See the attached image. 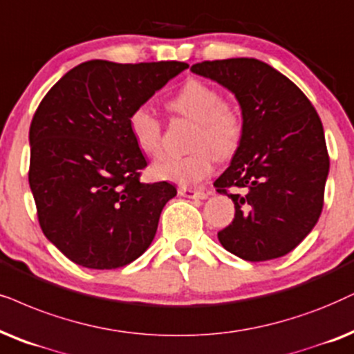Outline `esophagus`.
Instances as JSON below:
<instances>
[{"label": "esophagus", "instance_id": "esophagus-1", "mask_svg": "<svg viewBox=\"0 0 354 354\" xmlns=\"http://www.w3.org/2000/svg\"><path fill=\"white\" fill-rule=\"evenodd\" d=\"M178 195L185 196V198H196V200L206 198V194L203 190H192V188H185V187L178 188Z\"/></svg>", "mask_w": 354, "mask_h": 354}]
</instances>
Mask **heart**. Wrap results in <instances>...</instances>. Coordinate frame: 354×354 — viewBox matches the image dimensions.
I'll list each match as a JSON object with an SVG mask.
<instances>
[{"label":"heart","mask_w":354,"mask_h":354,"mask_svg":"<svg viewBox=\"0 0 354 354\" xmlns=\"http://www.w3.org/2000/svg\"><path fill=\"white\" fill-rule=\"evenodd\" d=\"M178 115L195 122L192 130V153L182 158H162L154 162L153 176L178 185L205 180L213 172L214 155L231 158L244 136V117L236 104L223 100L216 87L190 80L169 100ZM128 127L141 153L156 158L162 151V123L146 105L136 107L128 117Z\"/></svg>","instance_id":"1"}]
</instances>
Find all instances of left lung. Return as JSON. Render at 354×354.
Returning <instances> with one entry per match:
<instances>
[{
	"label": "left lung",
	"mask_w": 354,
	"mask_h": 354,
	"mask_svg": "<svg viewBox=\"0 0 354 354\" xmlns=\"http://www.w3.org/2000/svg\"><path fill=\"white\" fill-rule=\"evenodd\" d=\"M190 70L232 91L244 117L241 146L214 182L236 208L219 242L249 261L289 254L324 208L330 158L317 110L295 82L260 59H214Z\"/></svg>",
	"instance_id": "left-lung-1"
}]
</instances>
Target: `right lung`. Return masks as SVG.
Listing matches in <instances>:
<instances>
[{
	"instance_id": "1",
	"label": "right lung",
	"mask_w": 354,
	"mask_h": 354,
	"mask_svg": "<svg viewBox=\"0 0 354 354\" xmlns=\"http://www.w3.org/2000/svg\"><path fill=\"white\" fill-rule=\"evenodd\" d=\"M185 68L91 59L68 71L37 107L29 131L37 219L81 267L122 268L153 242L160 211L177 190L141 182L148 162L128 117Z\"/></svg>"
}]
</instances>
